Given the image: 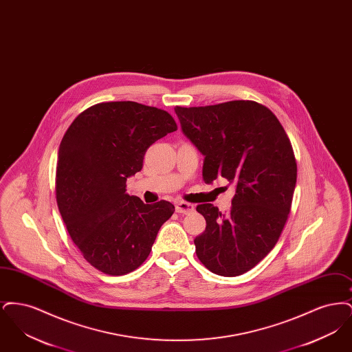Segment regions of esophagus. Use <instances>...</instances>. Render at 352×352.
Wrapping results in <instances>:
<instances>
[{
    "label": "esophagus",
    "mask_w": 352,
    "mask_h": 352,
    "mask_svg": "<svg viewBox=\"0 0 352 352\" xmlns=\"http://www.w3.org/2000/svg\"><path fill=\"white\" fill-rule=\"evenodd\" d=\"M194 208H195L194 204L187 203V201H181L175 204V211H177L178 214H188V212H192Z\"/></svg>",
    "instance_id": "obj_1"
}]
</instances>
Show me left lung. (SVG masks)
<instances>
[{
  "mask_svg": "<svg viewBox=\"0 0 352 352\" xmlns=\"http://www.w3.org/2000/svg\"><path fill=\"white\" fill-rule=\"evenodd\" d=\"M174 111L204 155L203 181L223 177L236 186L228 212L211 203L197 207L207 224L194 240L197 256L215 274L240 276L273 250L284 230L297 182L290 140L274 113L256 101Z\"/></svg>",
  "mask_w": 352,
  "mask_h": 352,
  "instance_id": "8db88e82",
  "label": "left lung"
}]
</instances>
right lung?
<instances>
[{
    "mask_svg": "<svg viewBox=\"0 0 352 352\" xmlns=\"http://www.w3.org/2000/svg\"><path fill=\"white\" fill-rule=\"evenodd\" d=\"M177 131L166 111L134 101L89 107L63 135L56 166V203L68 234L98 270L122 276L149 256L170 201L145 204L126 194L151 144Z\"/></svg>",
    "mask_w": 352,
    "mask_h": 352,
    "instance_id": "obj_1",
    "label": "right lung"
}]
</instances>
